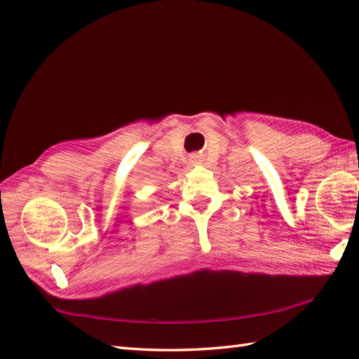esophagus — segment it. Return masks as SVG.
Listing matches in <instances>:
<instances>
[{
    "label": "esophagus",
    "instance_id": "34e87169",
    "mask_svg": "<svg viewBox=\"0 0 359 359\" xmlns=\"http://www.w3.org/2000/svg\"><path fill=\"white\" fill-rule=\"evenodd\" d=\"M191 161H193V163H196V165H198V163H201V156H198V154H193V156H191Z\"/></svg>",
    "mask_w": 359,
    "mask_h": 359
}]
</instances>
